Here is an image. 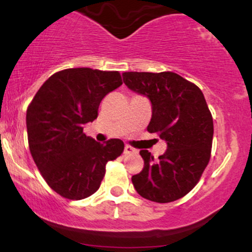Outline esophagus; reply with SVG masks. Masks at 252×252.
<instances>
[{"label":"esophagus","instance_id":"1","mask_svg":"<svg viewBox=\"0 0 252 252\" xmlns=\"http://www.w3.org/2000/svg\"><path fill=\"white\" fill-rule=\"evenodd\" d=\"M124 154L126 155H132V154H136V150L132 148V147H130L126 144V147H124Z\"/></svg>","mask_w":252,"mask_h":252}]
</instances>
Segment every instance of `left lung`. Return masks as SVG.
<instances>
[{
  "label": "left lung",
  "mask_w": 252,
  "mask_h": 252,
  "mask_svg": "<svg viewBox=\"0 0 252 252\" xmlns=\"http://www.w3.org/2000/svg\"><path fill=\"white\" fill-rule=\"evenodd\" d=\"M122 76L130 90L149 98L152 120L147 130L167 143L158 160L141 150L144 167L132 175V185L150 201L178 200L198 184L211 158L213 120L204 94L174 72H124Z\"/></svg>",
  "instance_id": "8db88e82"
}]
</instances>
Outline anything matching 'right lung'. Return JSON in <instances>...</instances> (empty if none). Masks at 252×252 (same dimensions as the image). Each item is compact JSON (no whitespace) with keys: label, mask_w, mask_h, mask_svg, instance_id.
I'll return each instance as SVG.
<instances>
[{"label":"right lung","mask_w":252,"mask_h":252,"mask_svg":"<svg viewBox=\"0 0 252 252\" xmlns=\"http://www.w3.org/2000/svg\"><path fill=\"white\" fill-rule=\"evenodd\" d=\"M121 85L117 71L67 68L48 78L28 106L31 154L48 186L63 198L94 194L106 163L123 153V141L99 143L83 132L84 124L97 118L103 98Z\"/></svg>","instance_id":"1"}]
</instances>
